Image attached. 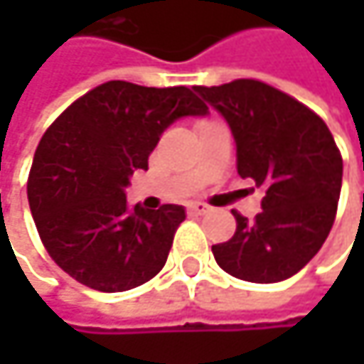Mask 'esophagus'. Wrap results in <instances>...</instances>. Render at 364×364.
<instances>
[{"instance_id":"esophagus-1","label":"esophagus","mask_w":364,"mask_h":364,"mask_svg":"<svg viewBox=\"0 0 364 364\" xmlns=\"http://www.w3.org/2000/svg\"><path fill=\"white\" fill-rule=\"evenodd\" d=\"M189 213H191V215H206V213H210V206L204 204V202H193V204L189 206Z\"/></svg>"}]
</instances>
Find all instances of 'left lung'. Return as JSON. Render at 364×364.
Returning <instances> with one entry per match:
<instances>
[{
  "label": "left lung",
  "mask_w": 364,
  "mask_h": 364,
  "mask_svg": "<svg viewBox=\"0 0 364 364\" xmlns=\"http://www.w3.org/2000/svg\"><path fill=\"white\" fill-rule=\"evenodd\" d=\"M193 90L230 124L238 175L265 191L253 221L232 210L236 234L213 245L219 267L257 284L291 278L321 251L335 221L343 162L331 130L259 80Z\"/></svg>",
  "instance_id": "1"
}]
</instances>
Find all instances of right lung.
Returning <instances> with one entry per match:
<instances>
[{
    "instance_id": "add662e5",
    "label": "right lung",
    "mask_w": 364,
    "mask_h": 364,
    "mask_svg": "<svg viewBox=\"0 0 364 364\" xmlns=\"http://www.w3.org/2000/svg\"><path fill=\"white\" fill-rule=\"evenodd\" d=\"M193 88H147L113 80L63 111L36 149L27 196L54 263L77 282L119 293L151 280L185 219L179 204L134 210L124 189L162 132L185 115H206Z\"/></svg>"
}]
</instances>
